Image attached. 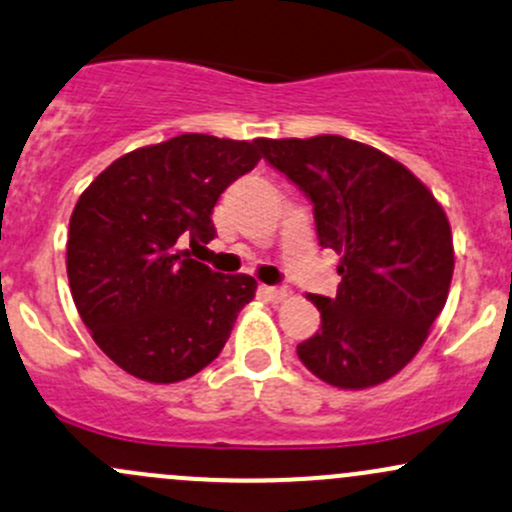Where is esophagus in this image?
Here are the masks:
<instances>
[{"mask_svg": "<svg viewBox=\"0 0 512 512\" xmlns=\"http://www.w3.org/2000/svg\"><path fill=\"white\" fill-rule=\"evenodd\" d=\"M260 294H262V297H265L267 301H284V299L289 297L287 289H282V287H267V284H262Z\"/></svg>", "mask_w": 512, "mask_h": 512, "instance_id": "obj_1", "label": "esophagus"}]
</instances>
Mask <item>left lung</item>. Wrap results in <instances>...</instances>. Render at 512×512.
I'll return each instance as SVG.
<instances>
[{"label": "left lung", "mask_w": 512, "mask_h": 512, "mask_svg": "<svg viewBox=\"0 0 512 512\" xmlns=\"http://www.w3.org/2000/svg\"><path fill=\"white\" fill-rule=\"evenodd\" d=\"M255 144L314 203L319 245L341 255L336 297H309L321 328L299 343V360L343 390L385 383L417 355L446 304L454 242L444 208L368 144L338 134Z\"/></svg>", "instance_id": "1"}]
</instances>
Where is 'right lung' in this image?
Instances as JSON below:
<instances>
[{
  "label": "right lung",
  "instance_id": "obj_1",
  "mask_svg": "<svg viewBox=\"0 0 512 512\" xmlns=\"http://www.w3.org/2000/svg\"><path fill=\"white\" fill-rule=\"evenodd\" d=\"M262 157L255 142L181 134L134 149L83 191L68 225V282L100 351L147 383H179L218 358L247 274H220L191 252L215 238L213 206Z\"/></svg>",
  "mask_w": 512,
  "mask_h": 512
}]
</instances>
